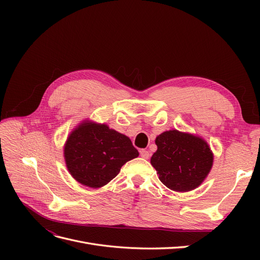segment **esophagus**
Masks as SVG:
<instances>
[{"instance_id":"obj_1","label":"esophagus","mask_w":260,"mask_h":260,"mask_svg":"<svg viewBox=\"0 0 260 260\" xmlns=\"http://www.w3.org/2000/svg\"><path fill=\"white\" fill-rule=\"evenodd\" d=\"M141 156L144 157V158H148V157H149V154H148V152H147V151H142V152H141Z\"/></svg>"}]
</instances>
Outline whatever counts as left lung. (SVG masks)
Here are the masks:
<instances>
[{"label":"left lung","mask_w":260,"mask_h":260,"mask_svg":"<svg viewBox=\"0 0 260 260\" xmlns=\"http://www.w3.org/2000/svg\"><path fill=\"white\" fill-rule=\"evenodd\" d=\"M139 156L131 140L105 123L83 121L70 133L64 147L69 174L78 182L98 188L106 185L123 165Z\"/></svg>","instance_id":"8db88e82"}]
</instances>
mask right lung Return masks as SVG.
I'll use <instances>...</instances> for the list:
<instances>
[{
    "mask_svg": "<svg viewBox=\"0 0 260 260\" xmlns=\"http://www.w3.org/2000/svg\"><path fill=\"white\" fill-rule=\"evenodd\" d=\"M157 151L151 158L161 182L172 191L187 192L202 182L212 167L214 155L202 138L178 130L156 138Z\"/></svg>",
    "mask_w": 260,
    "mask_h": 260,
    "instance_id": "obj_1",
    "label": "right lung"
}]
</instances>
